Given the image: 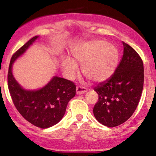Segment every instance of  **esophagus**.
<instances>
[{"instance_id": "34e87169", "label": "esophagus", "mask_w": 156, "mask_h": 156, "mask_svg": "<svg viewBox=\"0 0 156 156\" xmlns=\"http://www.w3.org/2000/svg\"><path fill=\"white\" fill-rule=\"evenodd\" d=\"M87 91V89L85 88V87L79 86L76 87V93L77 95H81V94L85 93Z\"/></svg>"}]
</instances>
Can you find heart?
<instances>
[{
	"label": "heart",
	"instance_id": "1",
	"mask_svg": "<svg viewBox=\"0 0 156 156\" xmlns=\"http://www.w3.org/2000/svg\"><path fill=\"white\" fill-rule=\"evenodd\" d=\"M73 59L64 57L62 68L67 76L73 77L82 65V72L86 78L94 82L109 79L115 71L119 60L118 49L103 40L85 43L72 51Z\"/></svg>",
	"mask_w": 156,
	"mask_h": 156
}]
</instances>
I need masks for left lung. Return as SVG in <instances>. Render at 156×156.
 <instances>
[{
  "label": "left lung",
  "instance_id": "obj_1",
  "mask_svg": "<svg viewBox=\"0 0 156 156\" xmlns=\"http://www.w3.org/2000/svg\"><path fill=\"white\" fill-rule=\"evenodd\" d=\"M124 55L114 74L95 87L98 101L93 114L108 127L127 121L139 103L144 87L143 61L133 48L123 42Z\"/></svg>",
  "mask_w": 156,
  "mask_h": 156
}]
</instances>
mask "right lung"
<instances>
[{
    "label": "right lung",
    "mask_w": 156,
    "mask_h": 156,
    "mask_svg": "<svg viewBox=\"0 0 156 156\" xmlns=\"http://www.w3.org/2000/svg\"><path fill=\"white\" fill-rule=\"evenodd\" d=\"M35 36L14 53L8 71V87L15 107L27 121L46 129L55 125L64 117L68 102L76 93L73 82L54 76L44 87L36 90H25L15 80L13 63L38 38Z\"/></svg>",
    "instance_id": "obj_1"
}]
</instances>
